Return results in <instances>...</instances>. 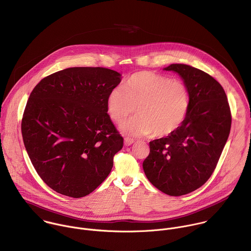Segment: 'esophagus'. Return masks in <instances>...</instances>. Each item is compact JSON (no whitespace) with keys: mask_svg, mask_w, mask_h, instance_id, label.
<instances>
[{"mask_svg":"<svg viewBox=\"0 0 251 251\" xmlns=\"http://www.w3.org/2000/svg\"><path fill=\"white\" fill-rule=\"evenodd\" d=\"M133 143H134V140H133V139L128 138V137L125 138V145H126V146H130V145L133 144Z\"/></svg>","mask_w":251,"mask_h":251,"instance_id":"esophagus-1","label":"esophagus"}]
</instances>
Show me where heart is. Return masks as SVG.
<instances>
[{
  "label": "heart",
  "instance_id": "obj_1",
  "mask_svg": "<svg viewBox=\"0 0 251 251\" xmlns=\"http://www.w3.org/2000/svg\"><path fill=\"white\" fill-rule=\"evenodd\" d=\"M137 116L121 126L131 136L153 133L163 137L174 132L184 123L190 108V93L178 80L152 73L138 72L126 87L116 86L108 94L107 112L113 122L122 124L135 111Z\"/></svg>",
  "mask_w": 251,
  "mask_h": 251
}]
</instances>
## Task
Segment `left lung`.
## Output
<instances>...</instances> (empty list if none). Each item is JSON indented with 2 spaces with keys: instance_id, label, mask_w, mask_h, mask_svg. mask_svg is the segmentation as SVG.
<instances>
[{
  "instance_id": "left-lung-1",
  "label": "left lung",
  "mask_w": 251,
  "mask_h": 251,
  "mask_svg": "<svg viewBox=\"0 0 251 251\" xmlns=\"http://www.w3.org/2000/svg\"><path fill=\"white\" fill-rule=\"evenodd\" d=\"M164 70L182 78L189 89L190 108L178 129L149 143L143 169L157 189L177 197L209 179L229 137L232 116L225 90L210 75L186 64H171Z\"/></svg>"
}]
</instances>
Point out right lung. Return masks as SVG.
<instances>
[{"instance_id":"obj_1","label":"right lung","mask_w":251,"mask_h":251,"mask_svg":"<svg viewBox=\"0 0 251 251\" xmlns=\"http://www.w3.org/2000/svg\"><path fill=\"white\" fill-rule=\"evenodd\" d=\"M120 83L114 70L73 67L32 90L21 122L23 142L37 173L55 192L82 198L111 172L124 138L107 114V98Z\"/></svg>"}]
</instances>
